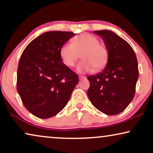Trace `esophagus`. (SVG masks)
I'll return each mask as SVG.
<instances>
[{
    "label": "esophagus",
    "mask_w": 153,
    "mask_h": 153,
    "mask_svg": "<svg viewBox=\"0 0 153 153\" xmlns=\"http://www.w3.org/2000/svg\"><path fill=\"white\" fill-rule=\"evenodd\" d=\"M79 79H80V80H82V79L86 78V76H82V75H79Z\"/></svg>",
    "instance_id": "esophagus-1"
}]
</instances>
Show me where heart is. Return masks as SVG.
<instances>
[{
	"instance_id": "b5f03b06",
	"label": "heart",
	"mask_w": 153,
	"mask_h": 153,
	"mask_svg": "<svg viewBox=\"0 0 153 153\" xmlns=\"http://www.w3.org/2000/svg\"><path fill=\"white\" fill-rule=\"evenodd\" d=\"M76 70L79 73H86L95 70H100L105 67L108 60V51L100 44L97 37L89 33H83L74 37L70 44H64L59 50V56L62 63L71 68L74 65L79 57Z\"/></svg>"
}]
</instances>
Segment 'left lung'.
<instances>
[{"label": "left lung", "instance_id": "8db88e82", "mask_svg": "<svg viewBox=\"0 0 153 153\" xmlns=\"http://www.w3.org/2000/svg\"><path fill=\"white\" fill-rule=\"evenodd\" d=\"M103 39L108 51L101 72L88 76L87 95L95 107L106 115L123 111L132 101L139 78L137 56L129 43L108 30L93 31Z\"/></svg>", "mask_w": 153, "mask_h": 153}]
</instances>
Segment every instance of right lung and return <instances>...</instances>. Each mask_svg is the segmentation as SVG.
<instances>
[{"label":"right lung","instance_id":"obj_1","mask_svg":"<svg viewBox=\"0 0 153 153\" xmlns=\"http://www.w3.org/2000/svg\"><path fill=\"white\" fill-rule=\"evenodd\" d=\"M76 35L49 31L31 41L19 62L17 91L29 112L39 118L58 114L67 105L79 82L78 75L65 65L59 50Z\"/></svg>","mask_w":153,"mask_h":153}]
</instances>
